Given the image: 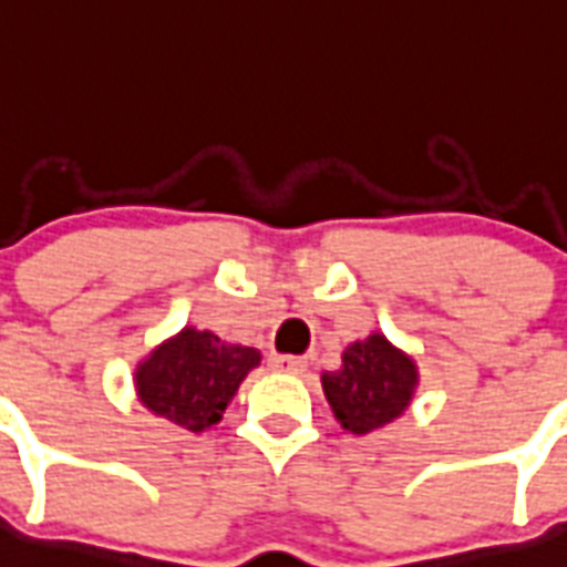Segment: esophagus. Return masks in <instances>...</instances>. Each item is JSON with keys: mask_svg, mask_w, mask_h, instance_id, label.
Returning a JSON list of instances; mask_svg holds the SVG:
<instances>
[{"mask_svg": "<svg viewBox=\"0 0 567 567\" xmlns=\"http://www.w3.org/2000/svg\"><path fill=\"white\" fill-rule=\"evenodd\" d=\"M270 368L274 371H282V373H302L308 368L302 357H282V353H270Z\"/></svg>", "mask_w": 567, "mask_h": 567, "instance_id": "esophagus-1", "label": "esophagus"}]
</instances>
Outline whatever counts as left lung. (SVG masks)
<instances>
[{"label": "left lung", "instance_id": "obj_1", "mask_svg": "<svg viewBox=\"0 0 567 567\" xmlns=\"http://www.w3.org/2000/svg\"><path fill=\"white\" fill-rule=\"evenodd\" d=\"M420 382L416 362L382 333L348 344L339 371L322 373V391L344 431L371 433L405 413Z\"/></svg>", "mask_w": 567, "mask_h": 567}]
</instances>
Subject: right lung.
Instances as JSON below:
<instances>
[{
	"mask_svg": "<svg viewBox=\"0 0 567 567\" xmlns=\"http://www.w3.org/2000/svg\"><path fill=\"white\" fill-rule=\"evenodd\" d=\"M259 359L256 348L228 344L210 331L182 328L142 359L134 377L136 393L151 413L199 433L223 420L225 408Z\"/></svg>",
	"mask_w": 567,
	"mask_h": 567,
	"instance_id": "add662e5",
	"label": "right lung"
}]
</instances>
